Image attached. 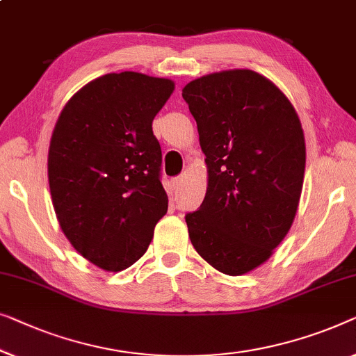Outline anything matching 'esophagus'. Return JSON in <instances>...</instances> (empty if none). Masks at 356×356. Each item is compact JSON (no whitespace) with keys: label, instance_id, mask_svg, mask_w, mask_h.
Returning a JSON list of instances; mask_svg holds the SVG:
<instances>
[{"label":"esophagus","instance_id":"obj_1","mask_svg":"<svg viewBox=\"0 0 356 356\" xmlns=\"http://www.w3.org/2000/svg\"><path fill=\"white\" fill-rule=\"evenodd\" d=\"M183 183H184V177H183V175H179V177H177V178L173 179V188L175 189H179V188L183 186Z\"/></svg>","mask_w":356,"mask_h":356}]
</instances>
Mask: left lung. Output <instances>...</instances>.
<instances>
[{"instance_id": "8db88e82", "label": "left lung", "mask_w": 356, "mask_h": 356, "mask_svg": "<svg viewBox=\"0 0 356 356\" xmlns=\"http://www.w3.org/2000/svg\"><path fill=\"white\" fill-rule=\"evenodd\" d=\"M209 168L204 202L184 216L194 249L229 276L270 259L289 231L305 140L289 99L264 75L226 70L183 88Z\"/></svg>"}]
</instances>
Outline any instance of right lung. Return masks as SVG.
Masks as SVG:
<instances>
[{
    "label": "right lung",
    "mask_w": 356,
    "mask_h": 356,
    "mask_svg": "<svg viewBox=\"0 0 356 356\" xmlns=\"http://www.w3.org/2000/svg\"><path fill=\"white\" fill-rule=\"evenodd\" d=\"M173 81L138 72L83 86L51 136V197L65 238L91 264L122 271L143 257L167 213L162 149L152 120Z\"/></svg>",
    "instance_id": "add662e5"
}]
</instances>
